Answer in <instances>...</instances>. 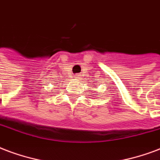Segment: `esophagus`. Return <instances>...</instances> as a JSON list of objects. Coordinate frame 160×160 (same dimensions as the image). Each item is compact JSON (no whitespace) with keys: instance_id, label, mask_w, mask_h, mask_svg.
<instances>
[{"instance_id":"34e87169","label":"esophagus","mask_w":160,"mask_h":160,"mask_svg":"<svg viewBox=\"0 0 160 160\" xmlns=\"http://www.w3.org/2000/svg\"><path fill=\"white\" fill-rule=\"evenodd\" d=\"M75 78H76V79H79V75H77V76H76Z\"/></svg>"}]
</instances>
